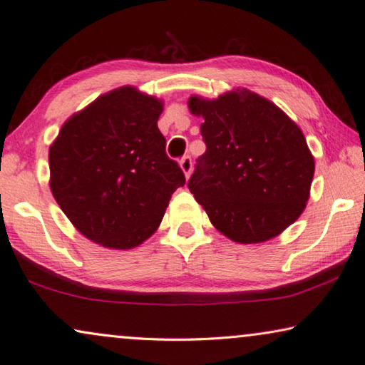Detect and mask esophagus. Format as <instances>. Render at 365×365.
<instances>
[{
  "label": "esophagus",
  "mask_w": 365,
  "mask_h": 365,
  "mask_svg": "<svg viewBox=\"0 0 365 365\" xmlns=\"http://www.w3.org/2000/svg\"><path fill=\"white\" fill-rule=\"evenodd\" d=\"M180 165H181V170L184 171V175L189 178L190 173H192V159H190V155H184L182 159L180 160Z\"/></svg>",
  "instance_id": "1"
}]
</instances>
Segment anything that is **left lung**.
I'll return each instance as SVG.
<instances>
[{"instance_id": "1", "label": "left lung", "mask_w": 365, "mask_h": 365, "mask_svg": "<svg viewBox=\"0 0 365 365\" xmlns=\"http://www.w3.org/2000/svg\"><path fill=\"white\" fill-rule=\"evenodd\" d=\"M206 144L187 182L211 224L237 243L279 235L305 210L314 159L302 130L260 95L190 97Z\"/></svg>"}]
</instances>
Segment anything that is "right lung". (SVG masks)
I'll list each match as a JSON object with an SVG mask.
<instances>
[{
    "label": "right lung",
    "mask_w": 365,
    "mask_h": 365,
    "mask_svg": "<svg viewBox=\"0 0 365 365\" xmlns=\"http://www.w3.org/2000/svg\"><path fill=\"white\" fill-rule=\"evenodd\" d=\"M162 109L138 88H115L71 115L51 146L52 195L92 242L113 250L141 245L185 184L165 153Z\"/></svg>",
    "instance_id": "1"
}]
</instances>
